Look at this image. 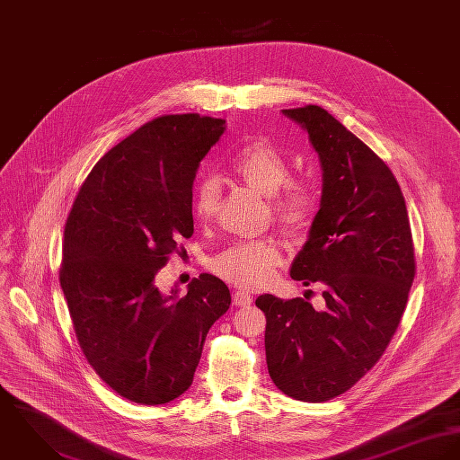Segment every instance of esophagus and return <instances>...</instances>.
<instances>
[{
	"label": "esophagus",
	"mask_w": 460,
	"mask_h": 460,
	"mask_svg": "<svg viewBox=\"0 0 460 460\" xmlns=\"http://www.w3.org/2000/svg\"><path fill=\"white\" fill-rule=\"evenodd\" d=\"M233 300H234V305L238 306H247L252 304V295L249 293V291H243V289H238V291H234V296H233Z\"/></svg>",
	"instance_id": "obj_1"
}]
</instances>
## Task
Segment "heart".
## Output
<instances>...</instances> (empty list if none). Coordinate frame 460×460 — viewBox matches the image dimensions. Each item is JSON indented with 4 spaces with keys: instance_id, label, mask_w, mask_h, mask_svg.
<instances>
[{
    "instance_id": "heart-1",
    "label": "heart",
    "mask_w": 460,
    "mask_h": 460,
    "mask_svg": "<svg viewBox=\"0 0 460 460\" xmlns=\"http://www.w3.org/2000/svg\"><path fill=\"white\" fill-rule=\"evenodd\" d=\"M231 172L257 192L270 198L273 218L286 231L298 233L314 220L319 194L305 178L291 176V162L277 146L252 141L229 158ZM220 205V183L205 176L194 185L192 208L201 220L217 215ZM282 245L273 238L238 242L211 259V270L224 280L240 288H262L275 277L282 264Z\"/></svg>"
}]
</instances>
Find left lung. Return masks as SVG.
<instances>
[{
	"instance_id": "1",
	"label": "left lung",
	"mask_w": 460,
	"mask_h": 460,
	"mask_svg": "<svg viewBox=\"0 0 460 460\" xmlns=\"http://www.w3.org/2000/svg\"><path fill=\"white\" fill-rule=\"evenodd\" d=\"M300 123L323 167L321 208L291 279L324 286L304 298L255 300L266 315L270 377L288 397L324 402L348 392L399 328L416 262L402 190L390 167L319 105L282 111Z\"/></svg>"
}]
</instances>
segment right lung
Wrapping results in <instances>:
<instances>
[{"mask_svg":"<svg viewBox=\"0 0 460 460\" xmlns=\"http://www.w3.org/2000/svg\"><path fill=\"white\" fill-rule=\"evenodd\" d=\"M224 119L165 114L95 164L65 224L59 284L83 355L123 399L158 406L189 390L231 295L201 273L185 296L155 277L194 233L192 187Z\"/></svg>","mask_w":460,"mask_h":460,"instance_id":"add662e5","label":"right lung"}]
</instances>
